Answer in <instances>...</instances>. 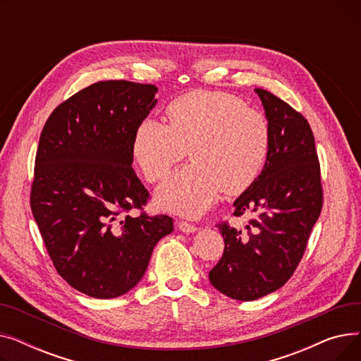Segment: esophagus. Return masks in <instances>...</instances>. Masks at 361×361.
Segmentation results:
<instances>
[{"label":"esophagus","mask_w":361,"mask_h":361,"mask_svg":"<svg viewBox=\"0 0 361 361\" xmlns=\"http://www.w3.org/2000/svg\"><path fill=\"white\" fill-rule=\"evenodd\" d=\"M177 226H178V230H180L181 233H185V234H190V233H196V231H197V226H196V225L188 224V222H185V221H180V222L177 224Z\"/></svg>","instance_id":"obj_1"}]
</instances>
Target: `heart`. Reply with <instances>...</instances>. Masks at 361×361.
I'll return each mask as SVG.
<instances>
[{
    "instance_id": "b5f03b06",
    "label": "heart",
    "mask_w": 361,
    "mask_h": 361,
    "mask_svg": "<svg viewBox=\"0 0 361 361\" xmlns=\"http://www.w3.org/2000/svg\"><path fill=\"white\" fill-rule=\"evenodd\" d=\"M169 124L143 118L133 136V157L147 181H158L190 149L193 164L157 188L161 209L197 218L225 188L241 193L262 173L271 149V127L257 109L230 93L190 92L166 108Z\"/></svg>"
}]
</instances>
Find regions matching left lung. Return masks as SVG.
<instances>
[{"mask_svg": "<svg viewBox=\"0 0 361 361\" xmlns=\"http://www.w3.org/2000/svg\"><path fill=\"white\" fill-rule=\"evenodd\" d=\"M271 127V149L259 177L234 202L253 214L245 231L219 224L225 249L209 281L226 297L252 301L286 283L302 257L324 195L307 120L268 90L255 89Z\"/></svg>", "mask_w": 361, "mask_h": 361, "instance_id": "obj_1", "label": "left lung"}]
</instances>
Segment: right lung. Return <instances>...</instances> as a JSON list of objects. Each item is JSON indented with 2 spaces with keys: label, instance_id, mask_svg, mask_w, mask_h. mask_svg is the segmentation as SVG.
Wrapping results in <instances>:
<instances>
[{
  "label": "right lung",
  "instance_id": "add662e5",
  "mask_svg": "<svg viewBox=\"0 0 361 361\" xmlns=\"http://www.w3.org/2000/svg\"><path fill=\"white\" fill-rule=\"evenodd\" d=\"M157 92L154 85L98 82L56 106L41 133L32 214L56 272L93 298L135 288L157 243L174 230L166 215H123L149 199L131 168V146Z\"/></svg>",
  "mask_w": 361,
  "mask_h": 361
}]
</instances>
